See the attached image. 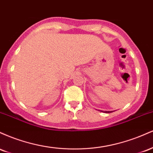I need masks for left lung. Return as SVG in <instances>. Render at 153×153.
<instances>
[{
    "label": "left lung",
    "instance_id": "left-lung-1",
    "mask_svg": "<svg viewBox=\"0 0 153 153\" xmlns=\"http://www.w3.org/2000/svg\"><path fill=\"white\" fill-rule=\"evenodd\" d=\"M101 111V110H100ZM102 111V112H104V113H111V112H113L112 111Z\"/></svg>",
    "mask_w": 153,
    "mask_h": 153
}]
</instances>
